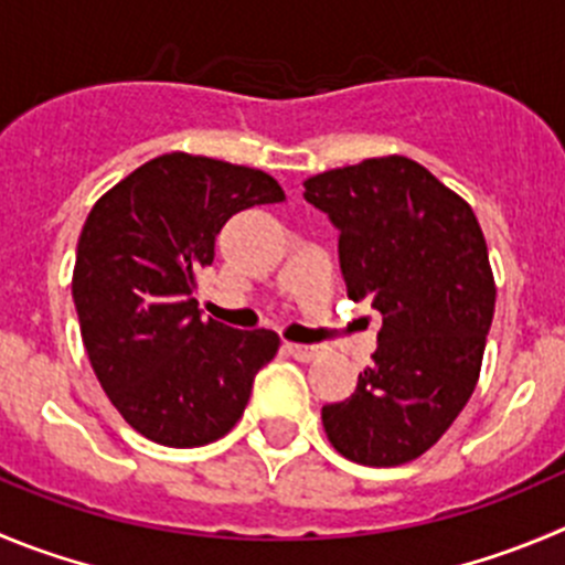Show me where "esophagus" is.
<instances>
[{
	"instance_id": "34e87169",
	"label": "esophagus",
	"mask_w": 565,
	"mask_h": 565,
	"mask_svg": "<svg viewBox=\"0 0 565 565\" xmlns=\"http://www.w3.org/2000/svg\"><path fill=\"white\" fill-rule=\"evenodd\" d=\"M287 351L298 362H312L320 356V345H303V342H287Z\"/></svg>"
}]
</instances>
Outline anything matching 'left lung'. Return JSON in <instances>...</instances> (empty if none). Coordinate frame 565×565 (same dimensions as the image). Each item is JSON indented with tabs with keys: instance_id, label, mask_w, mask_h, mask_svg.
Segmentation results:
<instances>
[{
	"instance_id": "8db88e82",
	"label": "left lung",
	"mask_w": 565,
	"mask_h": 565,
	"mask_svg": "<svg viewBox=\"0 0 565 565\" xmlns=\"http://www.w3.org/2000/svg\"><path fill=\"white\" fill-rule=\"evenodd\" d=\"M303 189L340 231L348 298L382 315L354 395L323 407L326 435L360 466H404L477 387L497 307L482 228L466 200L404 156L320 172Z\"/></svg>"
}]
</instances>
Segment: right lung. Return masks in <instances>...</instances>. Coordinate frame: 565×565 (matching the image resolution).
<instances>
[{"label": "right lung", "mask_w": 565, "mask_h": 565, "mask_svg": "<svg viewBox=\"0 0 565 565\" xmlns=\"http://www.w3.org/2000/svg\"><path fill=\"white\" fill-rule=\"evenodd\" d=\"M267 172L167 152L94 203L72 298L86 354L119 415L147 440L194 449L234 429L278 334L203 320L200 267L234 214L281 203Z\"/></svg>", "instance_id": "1"}]
</instances>
